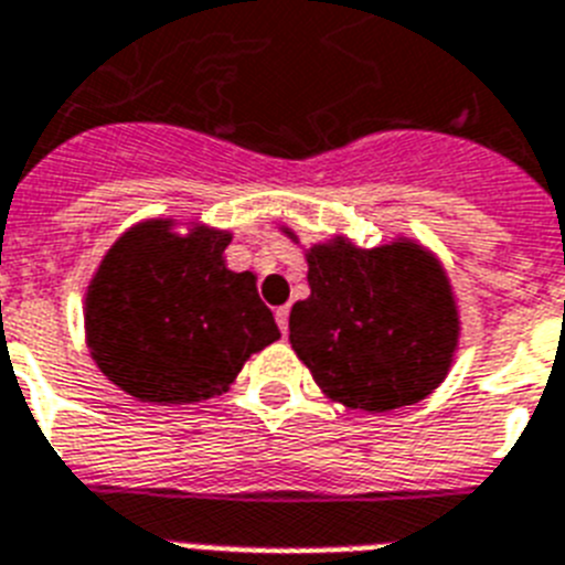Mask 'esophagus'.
Returning <instances> with one entry per match:
<instances>
[{"mask_svg": "<svg viewBox=\"0 0 565 565\" xmlns=\"http://www.w3.org/2000/svg\"><path fill=\"white\" fill-rule=\"evenodd\" d=\"M288 315H291V308H288V306H282V308H277V311H274V317H277V326H279V331H282V337L288 334Z\"/></svg>", "mask_w": 565, "mask_h": 565, "instance_id": "34e87169", "label": "esophagus"}]
</instances>
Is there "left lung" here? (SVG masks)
<instances>
[{"instance_id": "8db88e82", "label": "left lung", "mask_w": 565, "mask_h": 565, "mask_svg": "<svg viewBox=\"0 0 565 565\" xmlns=\"http://www.w3.org/2000/svg\"><path fill=\"white\" fill-rule=\"evenodd\" d=\"M279 231L300 245L288 225ZM302 254L311 294L294 302L288 340L331 403L385 414L440 388L460 345V306L431 248L403 234L360 248L334 234Z\"/></svg>"}]
</instances>
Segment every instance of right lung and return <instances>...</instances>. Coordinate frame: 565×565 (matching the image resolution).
Returning <instances> with one entry per match:
<instances>
[{
	"label": "right lung",
	"mask_w": 565,
	"mask_h": 565,
	"mask_svg": "<svg viewBox=\"0 0 565 565\" xmlns=\"http://www.w3.org/2000/svg\"><path fill=\"white\" fill-rule=\"evenodd\" d=\"M231 231L153 216L105 250L85 291V345L105 377L153 406L220 397L279 340L250 271H231Z\"/></svg>",
	"instance_id": "right-lung-1"
}]
</instances>
